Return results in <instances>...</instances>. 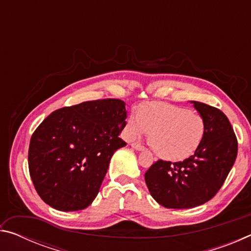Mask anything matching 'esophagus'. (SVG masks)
<instances>
[{"label":"esophagus","mask_w":251,"mask_h":251,"mask_svg":"<svg viewBox=\"0 0 251 251\" xmlns=\"http://www.w3.org/2000/svg\"><path fill=\"white\" fill-rule=\"evenodd\" d=\"M131 147H133L134 150L138 151H145V147L142 146V145H139V144H137V143H133V144H131Z\"/></svg>","instance_id":"34e87169"}]
</instances>
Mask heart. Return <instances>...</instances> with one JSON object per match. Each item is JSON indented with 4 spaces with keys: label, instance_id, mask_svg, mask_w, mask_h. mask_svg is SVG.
<instances>
[{
    "label": "heart",
    "instance_id": "1",
    "mask_svg": "<svg viewBox=\"0 0 251 251\" xmlns=\"http://www.w3.org/2000/svg\"><path fill=\"white\" fill-rule=\"evenodd\" d=\"M150 133V144L161 159L180 161L201 147L206 134L202 116L184 106L169 103H150L128 117L124 135L133 141Z\"/></svg>",
    "mask_w": 251,
    "mask_h": 251
}]
</instances>
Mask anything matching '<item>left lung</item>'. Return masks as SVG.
<instances>
[{
  "label": "left lung",
  "mask_w": 251,
  "mask_h": 251,
  "mask_svg": "<svg viewBox=\"0 0 251 251\" xmlns=\"http://www.w3.org/2000/svg\"><path fill=\"white\" fill-rule=\"evenodd\" d=\"M206 123L201 147L182 161L157 160L145 173L151 197L166 208L201 206L217 194L235 164L238 143L230 122L222 110L192 100Z\"/></svg>",
  "instance_id": "left-lung-1"
}]
</instances>
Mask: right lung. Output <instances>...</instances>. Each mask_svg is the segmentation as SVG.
I'll return each instance as SVG.
<instances>
[{
	"label": "right lung",
	"instance_id": "obj_1",
	"mask_svg": "<svg viewBox=\"0 0 251 251\" xmlns=\"http://www.w3.org/2000/svg\"><path fill=\"white\" fill-rule=\"evenodd\" d=\"M121 100L84 101L55 110L32 135L28 169L37 194L54 209L82 210L100 192L110 158L126 146Z\"/></svg>",
	"mask_w": 251,
	"mask_h": 251
}]
</instances>
